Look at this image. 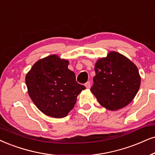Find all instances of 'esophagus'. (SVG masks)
I'll use <instances>...</instances> for the list:
<instances>
[{"instance_id": "34e87169", "label": "esophagus", "mask_w": 155, "mask_h": 155, "mask_svg": "<svg viewBox=\"0 0 155 155\" xmlns=\"http://www.w3.org/2000/svg\"><path fill=\"white\" fill-rule=\"evenodd\" d=\"M84 86H85L87 89H90V87H91V83L89 81H87V83L84 84Z\"/></svg>"}]
</instances>
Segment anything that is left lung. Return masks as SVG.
Masks as SVG:
<instances>
[{
    "mask_svg": "<svg viewBox=\"0 0 155 155\" xmlns=\"http://www.w3.org/2000/svg\"><path fill=\"white\" fill-rule=\"evenodd\" d=\"M94 70L91 91L108 110L124 108L137 94L141 84L139 70L124 55L110 51L107 57L97 60Z\"/></svg>",
    "mask_w": 155,
    "mask_h": 155,
    "instance_id": "8db88e82",
    "label": "left lung"
}]
</instances>
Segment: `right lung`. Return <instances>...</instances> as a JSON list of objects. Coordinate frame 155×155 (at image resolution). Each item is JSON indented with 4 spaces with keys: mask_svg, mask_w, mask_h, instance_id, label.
I'll use <instances>...</instances> for the list:
<instances>
[{
    "mask_svg": "<svg viewBox=\"0 0 155 155\" xmlns=\"http://www.w3.org/2000/svg\"><path fill=\"white\" fill-rule=\"evenodd\" d=\"M68 63L57 55H51L36 61L25 76L29 97L47 116H67L77 96L85 89L76 82L75 74L68 68Z\"/></svg>",
    "mask_w": 155,
    "mask_h": 155,
    "instance_id": "right-lung-1",
    "label": "right lung"
}]
</instances>
